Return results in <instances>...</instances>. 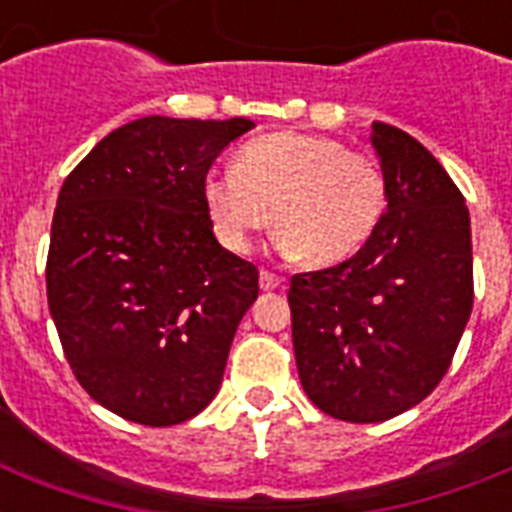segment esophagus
<instances>
[{"mask_svg":"<svg viewBox=\"0 0 512 512\" xmlns=\"http://www.w3.org/2000/svg\"><path fill=\"white\" fill-rule=\"evenodd\" d=\"M281 287V276H276V273L271 271H260V289H265V292H273V289Z\"/></svg>","mask_w":512,"mask_h":512,"instance_id":"34e87169","label":"esophagus"}]
</instances>
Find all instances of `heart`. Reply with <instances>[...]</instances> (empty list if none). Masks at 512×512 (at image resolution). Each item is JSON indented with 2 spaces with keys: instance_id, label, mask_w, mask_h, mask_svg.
<instances>
[{
  "instance_id": "heart-1",
  "label": "heart",
  "mask_w": 512,
  "mask_h": 512,
  "mask_svg": "<svg viewBox=\"0 0 512 512\" xmlns=\"http://www.w3.org/2000/svg\"><path fill=\"white\" fill-rule=\"evenodd\" d=\"M201 196L228 252H249L273 220L284 255L327 268L356 255L374 233L385 212V175L372 156L345 151L340 140L271 132L241 146L233 170L207 172Z\"/></svg>"
}]
</instances>
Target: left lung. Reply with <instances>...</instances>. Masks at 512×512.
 I'll use <instances>...</instances> for the list:
<instances>
[{
  "mask_svg": "<svg viewBox=\"0 0 512 512\" xmlns=\"http://www.w3.org/2000/svg\"><path fill=\"white\" fill-rule=\"evenodd\" d=\"M372 146L388 209L356 255L297 273L287 295L305 393L345 422L390 420L430 396L473 311L465 196L404 130L374 122Z\"/></svg>",
  "mask_w": 512,
  "mask_h": 512,
  "instance_id": "8db88e82",
  "label": "left lung"
}]
</instances>
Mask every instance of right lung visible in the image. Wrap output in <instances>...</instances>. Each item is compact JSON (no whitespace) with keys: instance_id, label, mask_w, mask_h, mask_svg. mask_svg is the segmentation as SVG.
Masks as SVG:
<instances>
[{"instance_id":"add662e5","label":"right lung","mask_w":512,"mask_h":512,"mask_svg":"<svg viewBox=\"0 0 512 512\" xmlns=\"http://www.w3.org/2000/svg\"><path fill=\"white\" fill-rule=\"evenodd\" d=\"M255 127L143 116L60 188L47 303L76 380L108 412L167 428L215 398L257 268L217 244L201 183Z\"/></svg>"}]
</instances>
